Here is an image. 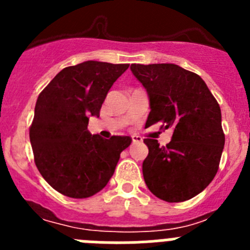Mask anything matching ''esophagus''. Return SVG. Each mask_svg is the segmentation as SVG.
<instances>
[{
	"label": "esophagus",
	"instance_id": "esophagus-1",
	"mask_svg": "<svg viewBox=\"0 0 250 250\" xmlns=\"http://www.w3.org/2000/svg\"><path fill=\"white\" fill-rule=\"evenodd\" d=\"M131 139H132V143H134V144H138V143H141V141H143V139H141L139 135H134Z\"/></svg>",
	"mask_w": 250,
	"mask_h": 250
}]
</instances>
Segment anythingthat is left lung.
Wrapping results in <instances>:
<instances>
[{"label":"left lung","instance_id":"obj_1","mask_svg":"<svg viewBox=\"0 0 250 250\" xmlns=\"http://www.w3.org/2000/svg\"><path fill=\"white\" fill-rule=\"evenodd\" d=\"M149 95L145 127L163 123L173 130L167 146L144 139L145 184L159 199L185 202L202 193L215 176L225 136L218 101L199 75L174 63L130 66Z\"/></svg>","mask_w":250,"mask_h":250}]
</instances>
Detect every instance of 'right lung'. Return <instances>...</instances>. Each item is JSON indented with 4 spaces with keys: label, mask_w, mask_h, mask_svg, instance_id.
I'll return each mask as SVG.
<instances>
[{
    "label": "right lung",
    "mask_w": 250,
    "mask_h": 250,
    "mask_svg": "<svg viewBox=\"0 0 250 250\" xmlns=\"http://www.w3.org/2000/svg\"><path fill=\"white\" fill-rule=\"evenodd\" d=\"M129 63L85 61L59 72L39 95L30 141L35 164L55 190L75 199L106 187L130 136L104 139L87 130L89 116L100 115L112 83Z\"/></svg>",
    "instance_id": "obj_1"
}]
</instances>
